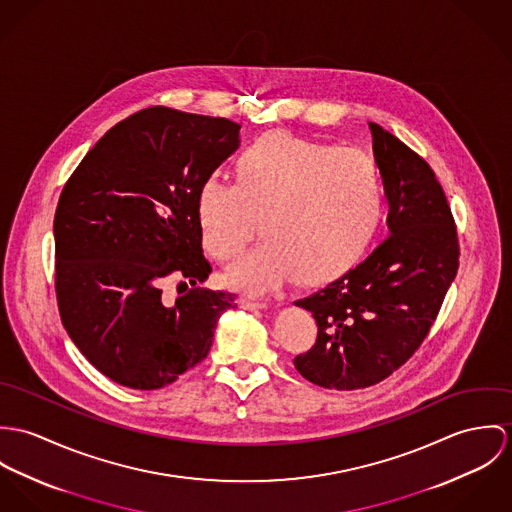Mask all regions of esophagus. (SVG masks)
Masks as SVG:
<instances>
[{
  "label": "esophagus",
  "instance_id": "1",
  "mask_svg": "<svg viewBox=\"0 0 512 512\" xmlns=\"http://www.w3.org/2000/svg\"><path fill=\"white\" fill-rule=\"evenodd\" d=\"M239 306H241L243 310H265V308H267L265 302L251 300V298H241V300H239Z\"/></svg>",
  "mask_w": 512,
  "mask_h": 512
}]
</instances>
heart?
Listing matches in <instances>:
<instances>
[{"instance_id":"b5f03b06","label":"heart","mask_w":512,"mask_h":512,"mask_svg":"<svg viewBox=\"0 0 512 512\" xmlns=\"http://www.w3.org/2000/svg\"><path fill=\"white\" fill-rule=\"evenodd\" d=\"M385 208L377 165L365 153L275 131L247 143L235 182L208 174L196 192L204 251L229 263L263 218L267 241L226 275L245 294L265 296L296 283H326L347 273L371 245Z\"/></svg>"}]
</instances>
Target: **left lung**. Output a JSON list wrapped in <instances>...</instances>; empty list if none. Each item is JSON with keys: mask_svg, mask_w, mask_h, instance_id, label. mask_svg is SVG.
<instances>
[{"mask_svg": "<svg viewBox=\"0 0 512 512\" xmlns=\"http://www.w3.org/2000/svg\"><path fill=\"white\" fill-rule=\"evenodd\" d=\"M369 127L389 237L338 281L294 302L318 324L316 343L294 357V367L336 391L377 385L414 355L459 267L457 228L436 174L393 133Z\"/></svg>", "mask_w": 512, "mask_h": 512, "instance_id": "8db88e82", "label": "left lung"}]
</instances>
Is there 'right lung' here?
I'll use <instances>...</instances> for the list:
<instances>
[{"instance_id": "1", "label": "right lung", "mask_w": 512, "mask_h": 512, "mask_svg": "<svg viewBox=\"0 0 512 512\" xmlns=\"http://www.w3.org/2000/svg\"><path fill=\"white\" fill-rule=\"evenodd\" d=\"M239 145L226 117L153 106L125 117L66 180L55 214L58 312L82 355L115 383L153 391L210 351L235 294L194 288L202 255L196 192ZM193 288L165 305L160 286Z\"/></svg>"}]
</instances>
